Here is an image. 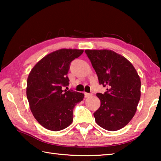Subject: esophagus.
<instances>
[{"mask_svg":"<svg viewBox=\"0 0 161 161\" xmlns=\"http://www.w3.org/2000/svg\"><path fill=\"white\" fill-rule=\"evenodd\" d=\"M92 96V94H89V93H84V97H85V98H88V97H91Z\"/></svg>","mask_w":161,"mask_h":161,"instance_id":"1","label":"esophagus"}]
</instances>
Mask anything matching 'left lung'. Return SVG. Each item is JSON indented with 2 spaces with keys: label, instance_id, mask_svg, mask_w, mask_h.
<instances>
[{
  "label": "left lung",
  "instance_id": "obj_1",
  "mask_svg": "<svg viewBox=\"0 0 161 161\" xmlns=\"http://www.w3.org/2000/svg\"><path fill=\"white\" fill-rule=\"evenodd\" d=\"M104 94L97 93L101 105L94 113L97 124L114 131L124 128L135 115L141 98V80L133 64L110 50H86Z\"/></svg>",
  "mask_w": 161,
  "mask_h": 161
}]
</instances>
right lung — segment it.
Instances as JSON below:
<instances>
[{
    "label": "right lung",
    "instance_id": "add662e5",
    "mask_svg": "<svg viewBox=\"0 0 161 161\" xmlns=\"http://www.w3.org/2000/svg\"><path fill=\"white\" fill-rule=\"evenodd\" d=\"M84 50L61 49L48 54L31 69L26 94L35 119L45 129L58 131L73 121V109L83 100L84 94L62 90L69 85L67 73L71 62Z\"/></svg>",
    "mask_w": 161,
    "mask_h": 161
}]
</instances>
